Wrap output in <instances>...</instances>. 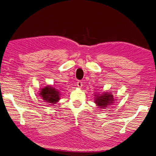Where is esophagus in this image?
<instances>
[{"instance_id":"1","label":"esophagus","mask_w":156,"mask_h":156,"mask_svg":"<svg viewBox=\"0 0 156 156\" xmlns=\"http://www.w3.org/2000/svg\"><path fill=\"white\" fill-rule=\"evenodd\" d=\"M77 86L78 87V88H81V87L82 86V82L81 81H78L77 82Z\"/></svg>"}]
</instances>
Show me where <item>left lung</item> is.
I'll list each match as a JSON object with an SVG mask.
<instances>
[{
	"mask_svg": "<svg viewBox=\"0 0 156 156\" xmlns=\"http://www.w3.org/2000/svg\"><path fill=\"white\" fill-rule=\"evenodd\" d=\"M94 96H96L94 102L97 104V106L102 109L107 108L108 106H110L114 101L113 95L108 92H104L103 94L100 95L95 94Z\"/></svg>",
	"mask_w": 156,
	"mask_h": 156,
	"instance_id": "8db88e82",
	"label": "left lung"
}]
</instances>
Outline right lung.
<instances>
[{
    "mask_svg": "<svg viewBox=\"0 0 156 156\" xmlns=\"http://www.w3.org/2000/svg\"><path fill=\"white\" fill-rule=\"evenodd\" d=\"M39 94L44 100L45 102L55 104L57 102H58L60 98V92L52 86H45L44 88L41 89L40 91Z\"/></svg>",
    "mask_w": 156,
    "mask_h": 156,
    "instance_id": "add662e5",
    "label": "right lung"
}]
</instances>
